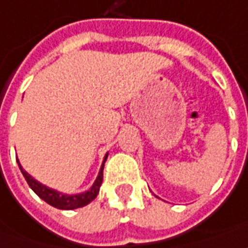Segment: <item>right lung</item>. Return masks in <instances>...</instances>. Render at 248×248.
Listing matches in <instances>:
<instances>
[{
    "instance_id": "add662e5",
    "label": "right lung",
    "mask_w": 248,
    "mask_h": 248,
    "mask_svg": "<svg viewBox=\"0 0 248 248\" xmlns=\"http://www.w3.org/2000/svg\"><path fill=\"white\" fill-rule=\"evenodd\" d=\"M107 156L108 154H106L104 160H103V165H101V169H100V171H98L97 178H96V181L93 183V185L90 186L89 191H85V192L82 193H75V195H68V193L59 192V191H56V189H52V188H49L46 185L41 184L39 181H37L32 175L29 174V173L23 169L19 160H17V163H19V169H20L22 174L24 175L27 184L30 185L31 189L37 193L42 201H45L47 204L53 206L56 209L74 210L83 207V206L89 204L90 202L96 199L98 191H100V186H101V183H103V169H104V163H106V160H107Z\"/></svg>"
}]
</instances>
